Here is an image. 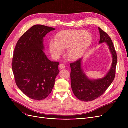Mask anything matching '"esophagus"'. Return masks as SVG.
<instances>
[{"label": "esophagus", "instance_id": "esophagus-1", "mask_svg": "<svg viewBox=\"0 0 128 128\" xmlns=\"http://www.w3.org/2000/svg\"><path fill=\"white\" fill-rule=\"evenodd\" d=\"M59 68L60 69H64L65 68V65L64 64H60L59 65Z\"/></svg>", "mask_w": 128, "mask_h": 128}]
</instances>
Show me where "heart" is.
Wrapping results in <instances>:
<instances>
[{
	"label": "heart",
	"mask_w": 128,
	"mask_h": 128,
	"mask_svg": "<svg viewBox=\"0 0 128 128\" xmlns=\"http://www.w3.org/2000/svg\"><path fill=\"white\" fill-rule=\"evenodd\" d=\"M92 37L90 32L82 30H62L56 36V42L49 44L50 51L55 56H60L62 50L67 49V56L73 60L79 59L91 43Z\"/></svg>",
	"instance_id": "heart-1"
}]
</instances>
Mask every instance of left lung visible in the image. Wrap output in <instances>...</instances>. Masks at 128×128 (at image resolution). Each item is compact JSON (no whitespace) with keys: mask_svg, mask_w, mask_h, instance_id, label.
Returning a JSON list of instances; mask_svg holds the SVG:
<instances>
[{"mask_svg":"<svg viewBox=\"0 0 128 128\" xmlns=\"http://www.w3.org/2000/svg\"><path fill=\"white\" fill-rule=\"evenodd\" d=\"M100 35L99 43L106 42L113 56V63L109 72L102 79L90 80L85 75L81 68L82 59H80L70 66L71 86L76 97L83 102H90L100 97L110 86L114 80L116 74L118 56L113 42L110 36L99 28Z\"/></svg>","mask_w":128,"mask_h":128,"instance_id":"left-lung-1","label":"left lung"}]
</instances>
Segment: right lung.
Here are the masks:
<instances>
[{
    "instance_id": "right-lung-1",
    "label": "right lung",
    "mask_w": 128,
    "mask_h": 128,
    "mask_svg": "<svg viewBox=\"0 0 128 128\" xmlns=\"http://www.w3.org/2000/svg\"><path fill=\"white\" fill-rule=\"evenodd\" d=\"M54 30L43 25L34 26L24 34L15 46L12 64L15 83L32 99L47 98L59 73V63L48 60L43 51V38Z\"/></svg>"
}]
</instances>
